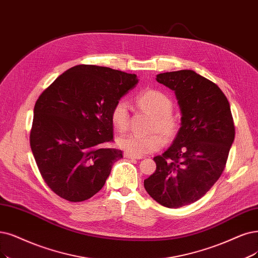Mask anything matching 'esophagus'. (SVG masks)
Returning <instances> with one entry per match:
<instances>
[{
    "instance_id": "34e87169",
    "label": "esophagus",
    "mask_w": 258,
    "mask_h": 258,
    "mask_svg": "<svg viewBox=\"0 0 258 258\" xmlns=\"http://www.w3.org/2000/svg\"><path fill=\"white\" fill-rule=\"evenodd\" d=\"M124 157L128 158V159H141V158H142V156L133 155V154H131V153H127V152H125V153H124Z\"/></svg>"
}]
</instances>
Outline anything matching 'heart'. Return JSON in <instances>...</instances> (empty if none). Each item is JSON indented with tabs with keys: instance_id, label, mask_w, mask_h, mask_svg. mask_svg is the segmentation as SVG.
I'll return each instance as SVG.
<instances>
[{
	"instance_id": "1",
	"label": "heart",
	"mask_w": 258,
	"mask_h": 258,
	"mask_svg": "<svg viewBox=\"0 0 258 258\" xmlns=\"http://www.w3.org/2000/svg\"><path fill=\"white\" fill-rule=\"evenodd\" d=\"M138 107L151 114L149 131L152 134L138 135L128 134L118 138V146L133 155H146L158 151L165 145V139H172L178 130V118L171 112L172 101L167 94L156 89H147L139 92L135 97ZM110 121L112 126L120 133L126 132L130 123L128 105L124 100L116 102L110 110Z\"/></svg>"
}]
</instances>
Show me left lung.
I'll list each match as a JSON object with an SVG mask.
<instances>
[{"label":"left lung","instance_id":"left-lung-1","mask_svg":"<svg viewBox=\"0 0 258 258\" xmlns=\"http://www.w3.org/2000/svg\"><path fill=\"white\" fill-rule=\"evenodd\" d=\"M156 81L174 91L182 117L172 146L154 157L156 170L144 185L157 203L178 208L201 199L220 177L235 126L224 93L202 75L179 70Z\"/></svg>","mask_w":258,"mask_h":258}]
</instances>
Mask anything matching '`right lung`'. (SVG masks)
<instances>
[{
  "label": "right lung",
  "mask_w": 258,
  "mask_h": 258,
  "mask_svg": "<svg viewBox=\"0 0 258 258\" xmlns=\"http://www.w3.org/2000/svg\"><path fill=\"white\" fill-rule=\"evenodd\" d=\"M136 74L80 64L64 71L38 98L31 149L46 185L82 202L99 192L122 151L112 141L110 110L136 87Z\"/></svg>",
  "instance_id": "add662e5"
}]
</instances>
